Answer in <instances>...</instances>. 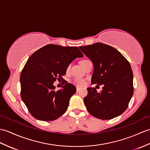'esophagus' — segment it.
I'll return each mask as SVG.
<instances>
[{
    "mask_svg": "<svg viewBox=\"0 0 150 150\" xmlns=\"http://www.w3.org/2000/svg\"><path fill=\"white\" fill-rule=\"evenodd\" d=\"M76 91H80V89H80L79 88H78V87H76Z\"/></svg>",
    "mask_w": 150,
    "mask_h": 150,
    "instance_id": "34e87169",
    "label": "esophagus"
}]
</instances>
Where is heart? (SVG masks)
I'll return each instance as SVG.
<instances>
[{
    "label": "heart",
    "mask_w": 150,
    "mask_h": 150,
    "mask_svg": "<svg viewBox=\"0 0 150 150\" xmlns=\"http://www.w3.org/2000/svg\"><path fill=\"white\" fill-rule=\"evenodd\" d=\"M86 61H87L86 59H84V60H82V61L81 62V65H82L83 62H84ZM74 83H75V85H76V86H83V85H84L85 81H83V79H75L74 81Z\"/></svg>",
    "instance_id": "b5f03b06"
}]
</instances>
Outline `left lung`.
Instances as JSON below:
<instances>
[{"label": "left lung", "instance_id": "left-lung-1", "mask_svg": "<svg viewBox=\"0 0 150 150\" xmlns=\"http://www.w3.org/2000/svg\"><path fill=\"white\" fill-rule=\"evenodd\" d=\"M92 61L93 84L103 85L102 91L89 88L83 102L88 112L101 120H110L127 109L134 93L133 73L131 66L116 48L96 43L79 47Z\"/></svg>", "mask_w": 150, "mask_h": 150}]
</instances>
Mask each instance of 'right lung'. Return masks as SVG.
I'll return each mask as SVG.
<instances>
[{
  "label": "right lung",
  "instance_id": "right-lung-1",
  "mask_svg": "<svg viewBox=\"0 0 150 150\" xmlns=\"http://www.w3.org/2000/svg\"><path fill=\"white\" fill-rule=\"evenodd\" d=\"M83 54L78 47L49 44L30 55L20 75L21 98L36 119L54 121L67 110L76 88L64 81L62 89L55 91L54 82L64 80L69 64Z\"/></svg>",
  "mask_w": 150,
  "mask_h": 150
}]
</instances>
